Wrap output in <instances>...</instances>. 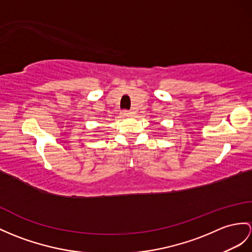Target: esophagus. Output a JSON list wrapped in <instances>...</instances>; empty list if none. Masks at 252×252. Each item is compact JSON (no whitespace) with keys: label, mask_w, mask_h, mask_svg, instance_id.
Listing matches in <instances>:
<instances>
[{"label":"esophagus","mask_w":252,"mask_h":252,"mask_svg":"<svg viewBox=\"0 0 252 252\" xmlns=\"http://www.w3.org/2000/svg\"><path fill=\"white\" fill-rule=\"evenodd\" d=\"M122 114H123V116H125V118H131V116H133L134 112H132V111H123Z\"/></svg>","instance_id":"esophagus-1"}]
</instances>
